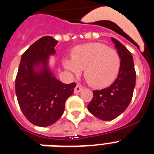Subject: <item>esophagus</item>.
Wrapping results in <instances>:
<instances>
[{"mask_svg": "<svg viewBox=\"0 0 154 154\" xmlns=\"http://www.w3.org/2000/svg\"><path fill=\"white\" fill-rule=\"evenodd\" d=\"M82 89H83V87L81 85H79V84H78V85L75 86V88L74 92H75V93H78V92H81Z\"/></svg>", "mask_w": 154, "mask_h": 154, "instance_id": "1", "label": "esophagus"}]
</instances>
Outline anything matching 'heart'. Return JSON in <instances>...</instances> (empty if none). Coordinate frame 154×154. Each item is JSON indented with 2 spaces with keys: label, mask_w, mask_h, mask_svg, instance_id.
<instances>
[{
  "label": "heart",
  "mask_w": 154,
  "mask_h": 154,
  "mask_svg": "<svg viewBox=\"0 0 154 154\" xmlns=\"http://www.w3.org/2000/svg\"><path fill=\"white\" fill-rule=\"evenodd\" d=\"M63 65L75 74L84 69V77L89 85L105 88L111 85L118 76L121 59L116 50L95 42L75 47L71 59H65Z\"/></svg>",
  "instance_id": "1"
}]
</instances>
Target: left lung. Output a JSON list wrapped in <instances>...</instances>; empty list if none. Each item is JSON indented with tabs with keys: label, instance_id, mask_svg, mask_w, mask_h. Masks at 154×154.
I'll list each match as a JSON object with an SVG mask.
<instances>
[{
	"label": "left lung",
	"instance_id": "obj_1",
	"mask_svg": "<svg viewBox=\"0 0 154 154\" xmlns=\"http://www.w3.org/2000/svg\"><path fill=\"white\" fill-rule=\"evenodd\" d=\"M121 59L117 78L108 88L94 90L88 105L89 112L102 120H112L124 112L130 105L136 85V72L131 53L116 39L112 38Z\"/></svg>",
	"mask_w": 154,
	"mask_h": 154
}]
</instances>
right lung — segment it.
Wrapping results in <instances>:
<instances>
[{
    "mask_svg": "<svg viewBox=\"0 0 154 154\" xmlns=\"http://www.w3.org/2000/svg\"><path fill=\"white\" fill-rule=\"evenodd\" d=\"M58 41L44 36L31 45L21 56L15 80L19 106L24 116L35 126H48L62 116L66 99L76 84H64L48 67Z\"/></svg>",
    "mask_w": 154,
    "mask_h": 154,
    "instance_id": "add662e5",
    "label": "right lung"
}]
</instances>
